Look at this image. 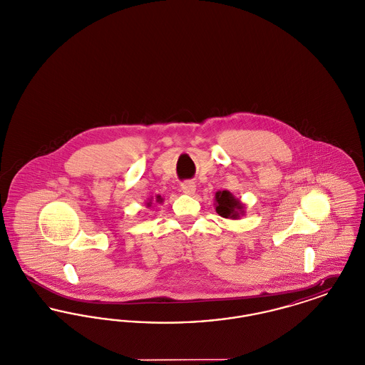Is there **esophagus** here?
Listing matches in <instances>:
<instances>
[{
	"mask_svg": "<svg viewBox=\"0 0 365 365\" xmlns=\"http://www.w3.org/2000/svg\"><path fill=\"white\" fill-rule=\"evenodd\" d=\"M180 189L182 191L185 192V194H194L195 192V183L194 182H191V180H187V182H183L182 185H180Z\"/></svg>",
	"mask_w": 365,
	"mask_h": 365,
	"instance_id": "1",
	"label": "esophagus"
}]
</instances>
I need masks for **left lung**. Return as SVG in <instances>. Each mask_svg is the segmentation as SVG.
<instances>
[{"instance_id": "1", "label": "left lung", "mask_w": 365, "mask_h": 365, "mask_svg": "<svg viewBox=\"0 0 365 365\" xmlns=\"http://www.w3.org/2000/svg\"><path fill=\"white\" fill-rule=\"evenodd\" d=\"M215 209L219 216L231 220H238L245 215V204L228 190L216 191Z\"/></svg>"}]
</instances>
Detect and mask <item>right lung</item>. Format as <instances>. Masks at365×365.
I'll list each match as a JSON object with an SVG mask.
<instances>
[{
	"instance_id": "add662e5",
	"label": "right lung",
	"mask_w": 365,
	"mask_h": 365,
	"mask_svg": "<svg viewBox=\"0 0 365 365\" xmlns=\"http://www.w3.org/2000/svg\"><path fill=\"white\" fill-rule=\"evenodd\" d=\"M163 201H164V200H163V197H161V195H156V198H155V200H153V197H152V198H149V200L146 201V207H148V208H152V205H153L155 202H157V204H161Z\"/></svg>"
}]
</instances>
